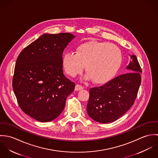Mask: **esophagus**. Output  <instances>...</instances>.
I'll list each match as a JSON object with an SVG mask.
<instances>
[{
  "label": "esophagus",
  "instance_id": "1",
  "mask_svg": "<svg viewBox=\"0 0 158 158\" xmlns=\"http://www.w3.org/2000/svg\"><path fill=\"white\" fill-rule=\"evenodd\" d=\"M83 89V87L80 85H77L75 86V90H81Z\"/></svg>",
  "mask_w": 158,
  "mask_h": 158
}]
</instances>
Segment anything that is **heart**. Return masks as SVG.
I'll return each mask as SVG.
<instances>
[{"instance_id":"1","label":"heart","mask_w":158,"mask_h":158,"mask_svg":"<svg viewBox=\"0 0 158 158\" xmlns=\"http://www.w3.org/2000/svg\"><path fill=\"white\" fill-rule=\"evenodd\" d=\"M123 55L120 50L107 42L90 41L78 45L75 53L67 52L63 57V67L69 75L74 77L81 73L85 66L86 79L97 84H104L116 75L121 68Z\"/></svg>"}]
</instances>
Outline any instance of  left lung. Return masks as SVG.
Masks as SVG:
<instances>
[{
    "label": "left lung",
    "mask_w": 158,
    "mask_h": 158,
    "mask_svg": "<svg viewBox=\"0 0 158 158\" xmlns=\"http://www.w3.org/2000/svg\"><path fill=\"white\" fill-rule=\"evenodd\" d=\"M131 59L127 67L130 72L119 75L100 87L90 88L87 112L96 122H113L134 104L141 83L142 69L135 55H131Z\"/></svg>",
    "instance_id": "8db88e82"
}]
</instances>
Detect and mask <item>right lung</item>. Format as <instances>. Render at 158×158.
Masks as SVG:
<instances>
[{
	"label": "right lung",
	"mask_w": 158,
	"mask_h": 158,
	"mask_svg": "<svg viewBox=\"0 0 158 158\" xmlns=\"http://www.w3.org/2000/svg\"><path fill=\"white\" fill-rule=\"evenodd\" d=\"M75 38L70 33L44 34L19 53L13 77V89L23 111L47 122L63 111L75 83L63 70V53Z\"/></svg>",
	"instance_id": "add662e5"
}]
</instances>
